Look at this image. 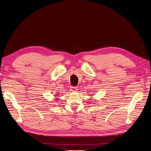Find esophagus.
<instances>
[{
  "mask_svg": "<svg viewBox=\"0 0 151 151\" xmlns=\"http://www.w3.org/2000/svg\"><path fill=\"white\" fill-rule=\"evenodd\" d=\"M77 90H78V88H76V87H71L70 88V91L76 92Z\"/></svg>",
  "mask_w": 151,
  "mask_h": 151,
  "instance_id": "34e87169",
  "label": "esophagus"
}]
</instances>
